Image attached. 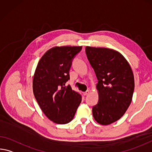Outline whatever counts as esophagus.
I'll return each mask as SVG.
<instances>
[{"instance_id": "34e87169", "label": "esophagus", "mask_w": 152, "mask_h": 152, "mask_svg": "<svg viewBox=\"0 0 152 152\" xmlns=\"http://www.w3.org/2000/svg\"><path fill=\"white\" fill-rule=\"evenodd\" d=\"M89 92H90V91H89V90H87L86 91H85V92L83 93V95H87L89 93Z\"/></svg>"}]
</instances>
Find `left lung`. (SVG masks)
Segmentation results:
<instances>
[{
  "mask_svg": "<svg viewBox=\"0 0 152 152\" xmlns=\"http://www.w3.org/2000/svg\"><path fill=\"white\" fill-rule=\"evenodd\" d=\"M85 50L98 80L99 102L93 107V115L99 124H110L118 120L131 104L133 73L129 62L116 50L92 47H86Z\"/></svg>",
  "mask_w": 152,
  "mask_h": 152,
  "instance_id": "8db88e82",
  "label": "left lung"
}]
</instances>
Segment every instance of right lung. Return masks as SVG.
<instances>
[{"label": "right lung", "instance_id": "add662e5", "mask_svg": "<svg viewBox=\"0 0 152 152\" xmlns=\"http://www.w3.org/2000/svg\"><path fill=\"white\" fill-rule=\"evenodd\" d=\"M82 47H55L38 61L33 78V93L40 109L55 123L72 121L82 101L81 95L66 86L72 61Z\"/></svg>", "mask_w": 152, "mask_h": 152}]
</instances>
